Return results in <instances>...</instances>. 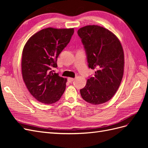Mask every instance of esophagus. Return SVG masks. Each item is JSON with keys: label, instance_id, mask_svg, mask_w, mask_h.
Returning <instances> with one entry per match:
<instances>
[{"label": "esophagus", "instance_id": "obj_1", "mask_svg": "<svg viewBox=\"0 0 148 148\" xmlns=\"http://www.w3.org/2000/svg\"><path fill=\"white\" fill-rule=\"evenodd\" d=\"M74 79H75V78H68V81H69V82H73Z\"/></svg>", "mask_w": 148, "mask_h": 148}]
</instances>
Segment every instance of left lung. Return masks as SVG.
<instances>
[{
	"mask_svg": "<svg viewBox=\"0 0 148 148\" xmlns=\"http://www.w3.org/2000/svg\"><path fill=\"white\" fill-rule=\"evenodd\" d=\"M87 56L89 68L96 69L80 89L83 99L93 105L109 101L118 90L124 69V53L119 39L109 29L88 25L78 30Z\"/></svg>",
	"mask_w": 148,
	"mask_h": 148,
	"instance_id": "1",
	"label": "left lung"
}]
</instances>
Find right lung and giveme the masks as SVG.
Segmentation results:
<instances>
[{
    "label": "right lung",
    "instance_id": "1",
    "mask_svg": "<svg viewBox=\"0 0 148 148\" xmlns=\"http://www.w3.org/2000/svg\"><path fill=\"white\" fill-rule=\"evenodd\" d=\"M74 28H47L33 35L24 46L21 72L28 91L36 99L46 104L59 101L66 79L53 73L60 52L67 46Z\"/></svg>",
    "mask_w": 148,
    "mask_h": 148
}]
</instances>
